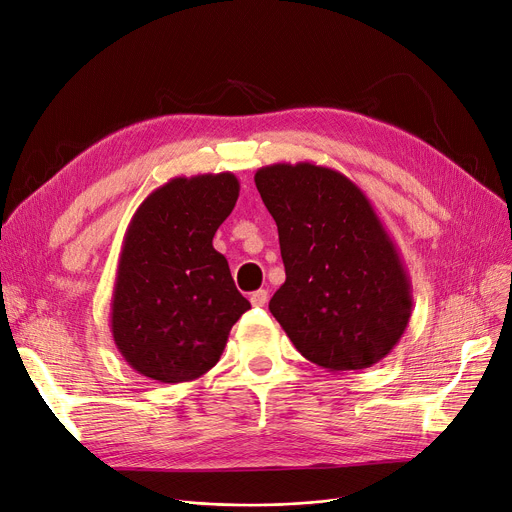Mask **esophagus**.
<instances>
[{
  "mask_svg": "<svg viewBox=\"0 0 512 512\" xmlns=\"http://www.w3.org/2000/svg\"><path fill=\"white\" fill-rule=\"evenodd\" d=\"M267 303V290H255L251 292V305L253 307H263Z\"/></svg>",
  "mask_w": 512,
  "mask_h": 512,
  "instance_id": "1",
  "label": "esophagus"
}]
</instances>
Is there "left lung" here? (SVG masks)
<instances>
[{
	"mask_svg": "<svg viewBox=\"0 0 512 512\" xmlns=\"http://www.w3.org/2000/svg\"><path fill=\"white\" fill-rule=\"evenodd\" d=\"M255 184L278 226L286 282L270 311L290 342L328 371L382 361L409 326L413 294L365 193L309 161L259 168Z\"/></svg>",
	"mask_w": 512,
	"mask_h": 512,
	"instance_id": "8db88e82",
	"label": "left lung"
}]
</instances>
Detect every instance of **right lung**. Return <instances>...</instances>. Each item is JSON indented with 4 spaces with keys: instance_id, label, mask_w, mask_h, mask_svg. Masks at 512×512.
<instances>
[{
    "instance_id": "1",
    "label": "right lung",
    "mask_w": 512,
    "mask_h": 512,
    "mask_svg": "<svg viewBox=\"0 0 512 512\" xmlns=\"http://www.w3.org/2000/svg\"><path fill=\"white\" fill-rule=\"evenodd\" d=\"M240 184L232 172L172 178L134 211L112 297V336L124 361L149 380L180 384L220 361L251 303L213 249Z\"/></svg>"
}]
</instances>
